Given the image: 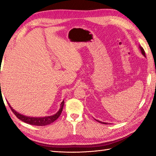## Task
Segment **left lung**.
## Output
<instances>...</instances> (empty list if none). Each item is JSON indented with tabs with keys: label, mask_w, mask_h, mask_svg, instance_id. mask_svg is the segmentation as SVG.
<instances>
[{
	"label": "left lung",
	"mask_w": 156,
	"mask_h": 156,
	"mask_svg": "<svg viewBox=\"0 0 156 156\" xmlns=\"http://www.w3.org/2000/svg\"><path fill=\"white\" fill-rule=\"evenodd\" d=\"M140 51H141V52H142V55H143L144 56H145V52H144V49L142 48V47H140ZM96 121H98V122H100V123H102V124H105V125H107V124H108L107 122H101V121H99V120H96Z\"/></svg>",
	"instance_id": "left-lung-1"
}]
</instances>
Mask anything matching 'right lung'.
<instances>
[{
  "mask_svg": "<svg viewBox=\"0 0 156 156\" xmlns=\"http://www.w3.org/2000/svg\"><path fill=\"white\" fill-rule=\"evenodd\" d=\"M64 104H65V102L64 100H63V101L61 102V104H60V107L59 111L56 113H55L54 115H51V116H45V117L37 118V117H29V116H26L23 114H20V113L16 112V111L13 109V108L10 106V105L8 103L10 109H11L12 112L14 113V115L16 116L18 119H20V120H22L26 123L30 124V125H36V126H45L47 125H49V124L52 123L53 122H54L55 120L58 118L60 115L61 114L63 107H64Z\"/></svg>",
  "mask_w": 156,
  "mask_h": 156,
  "instance_id": "add662e5",
  "label": "right lung"
}]
</instances>
